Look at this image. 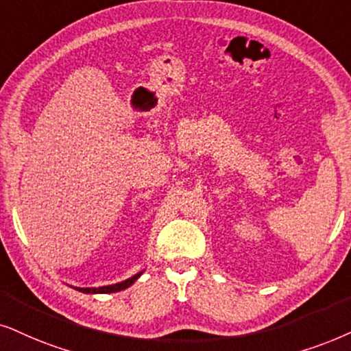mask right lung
Here are the masks:
<instances>
[{
    "label": "right lung",
    "mask_w": 351,
    "mask_h": 351,
    "mask_svg": "<svg viewBox=\"0 0 351 351\" xmlns=\"http://www.w3.org/2000/svg\"><path fill=\"white\" fill-rule=\"evenodd\" d=\"M144 272V270H143ZM143 272H139V274H136V275H132L131 278H128V280H123V282H119V283H113V285H106V287H99V288H79V287H73L74 290H77V291H82V293H114V291H121V290H124V288H128V287H131L132 283H134L137 278L141 277V275H143Z\"/></svg>",
    "instance_id": "obj_1"
}]
</instances>
